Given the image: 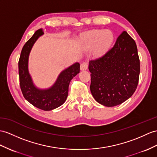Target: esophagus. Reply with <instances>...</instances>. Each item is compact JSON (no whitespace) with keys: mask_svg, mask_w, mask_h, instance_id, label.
Masks as SVG:
<instances>
[{"mask_svg":"<svg viewBox=\"0 0 157 157\" xmlns=\"http://www.w3.org/2000/svg\"><path fill=\"white\" fill-rule=\"evenodd\" d=\"M88 68V63L86 62H83L81 64V71H85Z\"/></svg>","mask_w":157,"mask_h":157,"instance_id":"esophagus-1","label":"esophagus"}]
</instances>
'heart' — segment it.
I'll list each match as a JSON object with an SVG mask.
<instances>
[{
  "instance_id": "1",
  "label": "heart",
  "mask_w": 157,
  "mask_h": 157,
  "mask_svg": "<svg viewBox=\"0 0 157 157\" xmlns=\"http://www.w3.org/2000/svg\"><path fill=\"white\" fill-rule=\"evenodd\" d=\"M114 39V34L111 30L94 29L84 33L80 40L85 48L89 49L93 48L94 55L101 56L108 51Z\"/></svg>"
}]
</instances>
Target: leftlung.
Here are the masks:
<instances>
[{"label": "left lung", "mask_w": 157, "mask_h": 157, "mask_svg": "<svg viewBox=\"0 0 157 157\" xmlns=\"http://www.w3.org/2000/svg\"><path fill=\"white\" fill-rule=\"evenodd\" d=\"M90 92L95 101L109 107L124 102L139 83L140 60L136 44L126 32L104 55L89 61Z\"/></svg>", "instance_id": "8db88e82"}]
</instances>
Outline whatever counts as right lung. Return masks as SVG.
<instances>
[{
  "label": "right lung",
  "mask_w": 157,
  "mask_h": 157,
  "mask_svg": "<svg viewBox=\"0 0 157 157\" xmlns=\"http://www.w3.org/2000/svg\"><path fill=\"white\" fill-rule=\"evenodd\" d=\"M43 34V29L38 30L24 45L18 61V74L21 89L26 100L35 107L47 111L58 108L66 101L68 86L71 80L79 73L80 64L76 63L63 71L54 85L48 89L37 88L29 72V57L34 43Z\"/></svg>",
  "instance_id": "1"
}]
</instances>
